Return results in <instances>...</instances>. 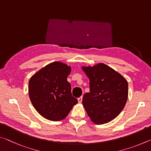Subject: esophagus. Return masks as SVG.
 <instances>
[{"instance_id":"obj_1","label":"esophagus","mask_w":151,"mask_h":151,"mask_svg":"<svg viewBox=\"0 0 151 151\" xmlns=\"http://www.w3.org/2000/svg\"><path fill=\"white\" fill-rule=\"evenodd\" d=\"M78 102L79 103H81V101H82V97H80L78 99Z\"/></svg>"}]
</instances>
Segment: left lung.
<instances>
[{
    "label": "left lung",
    "mask_w": 151,
    "mask_h": 151,
    "mask_svg": "<svg viewBox=\"0 0 151 151\" xmlns=\"http://www.w3.org/2000/svg\"><path fill=\"white\" fill-rule=\"evenodd\" d=\"M89 79V92L82 104L92 122L109 123L120 114L128 97V83L121 74L104 63L82 67Z\"/></svg>",
    "instance_id": "left-lung-1"
}]
</instances>
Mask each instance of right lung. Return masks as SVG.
<instances>
[{"instance_id": "obj_1", "label": "right lung", "mask_w": 151, "mask_h": 151, "mask_svg": "<svg viewBox=\"0 0 151 151\" xmlns=\"http://www.w3.org/2000/svg\"><path fill=\"white\" fill-rule=\"evenodd\" d=\"M71 68L55 62L32 76L28 92L34 107L42 117L53 121L65 119L78 99L73 97L67 81Z\"/></svg>"}]
</instances>
